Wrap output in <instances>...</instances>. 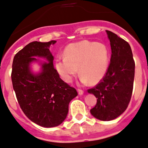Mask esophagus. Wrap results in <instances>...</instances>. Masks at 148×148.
I'll use <instances>...</instances> for the list:
<instances>
[{
    "label": "esophagus",
    "instance_id": "34e87169",
    "mask_svg": "<svg viewBox=\"0 0 148 148\" xmlns=\"http://www.w3.org/2000/svg\"><path fill=\"white\" fill-rule=\"evenodd\" d=\"M78 95H81L84 94V90L81 89H78Z\"/></svg>",
    "mask_w": 148,
    "mask_h": 148
}]
</instances>
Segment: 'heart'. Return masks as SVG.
<instances>
[{
	"label": "heart",
	"mask_w": 148,
	"mask_h": 148,
	"mask_svg": "<svg viewBox=\"0 0 148 148\" xmlns=\"http://www.w3.org/2000/svg\"><path fill=\"white\" fill-rule=\"evenodd\" d=\"M64 57L56 62L55 67L62 79L71 82L78 73L83 83L96 84L101 81L108 68L109 51L103 43L84 41L72 43L66 47Z\"/></svg>",
	"instance_id": "b5f03b06"
}]
</instances>
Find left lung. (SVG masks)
<instances>
[{"label":"left lung","instance_id":"obj_1","mask_svg":"<svg viewBox=\"0 0 148 148\" xmlns=\"http://www.w3.org/2000/svg\"><path fill=\"white\" fill-rule=\"evenodd\" d=\"M110 40L112 56L105 76L88 92L97 99L90 110L95 118L103 121L116 119L126 110L134 87L135 62L128 42L106 31Z\"/></svg>","mask_w":148,"mask_h":148}]
</instances>
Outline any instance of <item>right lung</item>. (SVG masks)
<instances>
[{"label": "right lung", "instance_id": "obj_1", "mask_svg": "<svg viewBox=\"0 0 148 148\" xmlns=\"http://www.w3.org/2000/svg\"><path fill=\"white\" fill-rule=\"evenodd\" d=\"M48 42H33L14 56L12 63V81L18 103L25 116L33 123L45 128L58 126L67 117L68 106L78 95L76 89L65 83L53 67V56ZM34 56L46 58L43 72L34 75L29 64Z\"/></svg>", "mask_w": 148, "mask_h": 148}]
</instances>
